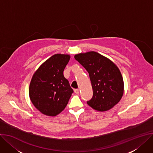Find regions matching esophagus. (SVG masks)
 <instances>
[{
  "label": "esophagus",
  "mask_w": 153,
  "mask_h": 153,
  "mask_svg": "<svg viewBox=\"0 0 153 153\" xmlns=\"http://www.w3.org/2000/svg\"><path fill=\"white\" fill-rule=\"evenodd\" d=\"M74 92H75V93H76V94H79V89H75V90H74Z\"/></svg>",
  "instance_id": "esophagus-1"
}]
</instances>
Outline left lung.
Instances as JSON below:
<instances>
[{"mask_svg":"<svg viewBox=\"0 0 153 153\" xmlns=\"http://www.w3.org/2000/svg\"><path fill=\"white\" fill-rule=\"evenodd\" d=\"M74 58L89 73L93 95L87 104L100 112L113 108L124 93L123 79L118 66L94 51L76 54Z\"/></svg>","mask_w":153,"mask_h":153,"instance_id":"obj_1","label":"left lung"}]
</instances>
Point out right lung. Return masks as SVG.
Segmentation results:
<instances>
[{
  "mask_svg": "<svg viewBox=\"0 0 153 153\" xmlns=\"http://www.w3.org/2000/svg\"><path fill=\"white\" fill-rule=\"evenodd\" d=\"M70 55L57 53L46 60L34 73L29 94L31 102L41 113L54 117L65 109L73 93L63 71Z\"/></svg>",
  "mask_w": 153,
  "mask_h": 153,
  "instance_id": "right-lung-1",
  "label": "right lung"
}]
</instances>
